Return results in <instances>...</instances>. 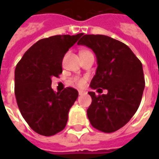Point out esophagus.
I'll use <instances>...</instances> for the list:
<instances>
[{
  "label": "esophagus",
  "mask_w": 159,
  "mask_h": 159,
  "mask_svg": "<svg viewBox=\"0 0 159 159\" xmlns=\"http://www.w3.org/2000/svg\"><path fill=\"white\" fill-rule=\"evenodd\" d=\"M78 93H79V95H82L83 93H84V92L82 91V90H79V91H78Z\"/></svg>",
  "instance_id": "1"
}]
</instances>
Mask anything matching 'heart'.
<instances>
[{"mask_svg":"<svg viewBox=\"0 0 159 159\" xmlns=\"http://www.w3.org/2000/svg\"><path fill=\"white\" fill-rule=\"evenodd\" d=\"M84 52H88L87 50H83L82 51L81 53H84ZM85 82H86V79L85 78H79V77H76L73 79V82H74L75 84L78 86V87H83L85 84Z\"/></svg>","mask_w":159,"mask_h":159,"instance_id":"heart-1","label":"heart"}]
</instances>
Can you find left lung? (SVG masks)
Masks as SVG:
<instances>
[{
    "mask_svg": "<svg viewBox=\"0 0 159 159\" xmlns=\"http://www.w3.org/2000/svg\"><path fill=\"white\" fill-rule=\"evenodd\" d=\"M77 44L92 49L97 57L91 88L108 91L99 96L88 92L92 104L87 117L98 130L115 132L128 123L140 105L145 87L142 63L126 44L109 36L86 34Z\"/></svg>",
    "mask_w": 159,
    "mask_h": 159,
    "instance_id": "left-lung-1",
    "label": "left lung"
}]
</instances>
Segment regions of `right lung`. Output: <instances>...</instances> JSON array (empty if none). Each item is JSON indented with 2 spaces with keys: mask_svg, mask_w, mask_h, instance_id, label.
I'll list each match as a JSON object with an SVG mask.
<instances>
[{
  "mask_svg": "<svg viewBox=\"0 0 159 159\" xmlns=\"http://www.w3.org/2000/svg\"><path fill=\"white\" fill-rule=\"evenodd\" d=\"M83 34L54 35L37 41L26 51L15 71V95L21 115L32 129L51 136L67 125L68 111L78 92L67 87L55 92L52 77L62 72L65 53Z\"/></svg>",
  "mask_w": 159,
  "mask_h": 159,
  "instance_id": "add662e5",
  "label": "right lung"
}]
</instances>
